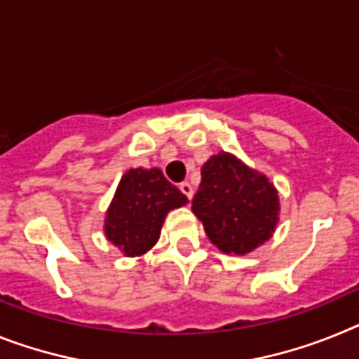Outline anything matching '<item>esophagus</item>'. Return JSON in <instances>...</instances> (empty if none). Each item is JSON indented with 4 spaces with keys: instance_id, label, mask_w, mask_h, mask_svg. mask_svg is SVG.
Masks as SVG:
<instances>
[{
    "instance_id": "obj_1",
    "label": "esophagus",
    "mask_w": 359,
    "mask_h": 359,
    "mask_svg": "<svg viewBox=\"0 0 359 359\" xmlns=\"http://www.w3.org/2000/svg\"><path fill=\"white\" fill-rule=\"evenodd\" d=\"M179 188H180V191H182L184 195L188 197V201H191V198H193V186H191V184H189V182H182L179 186Z\"/></svg>"
}]
</instances>
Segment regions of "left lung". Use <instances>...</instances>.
Wrapping results in <instances>:
<instances>
[{"label":"left lung","instance_id":"8db88e82","mask_svg":"<svg viewBox=\"0 0 359 359\" xmlns=\"http://www.w3.org/2000/svg\"><path fill=\"white\" fill-rule=\"evenodd\" d=\"M201 173L191 210L220 251L245 255L269 240L278 222V195L266 177L224 151Z\"/></svg>","mask_w":359,"mask_h":359}]
</instances>
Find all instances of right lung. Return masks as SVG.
Returning <instances> with one entry per match:
<instances>
[{"instance_id": "add662e5", "label": "right lung", "mask_w": 359, "mask_h": 359, "mask_svg": "<svg viewBox=\"0 0 359 359\" xmlns=\"http://www.w3.org/2000/svg\"><path fill=\"white\" fill-rule=\"evenodd\" d=\"M186 202V195L161 170H130L121 179L106 213V236L128 257L144 255L158 240L168 211Z\"/></svg>"}]
</instances>
